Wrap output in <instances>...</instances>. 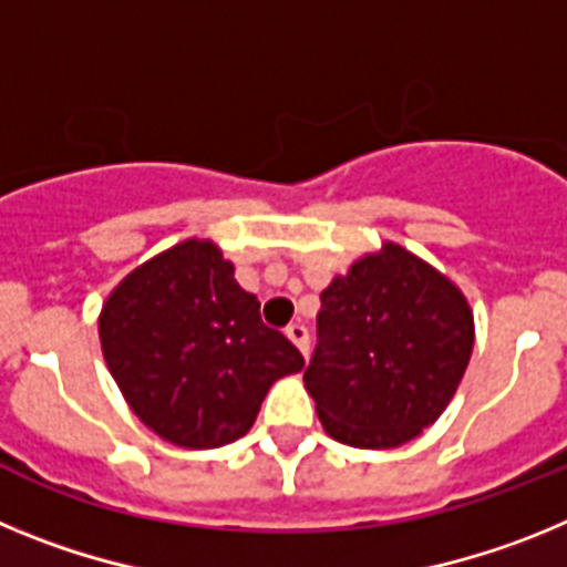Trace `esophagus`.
Wrapping results in <instances>:
<instances>
[{
    "label": "esophagus",
    "mask_w": 567,
    "mask_h": 567,
    "mask_svg": "<svg viewBox=\"0 0 567 567\" xmlns=\"http://www.w3.org/2000/svg\"><path fill=\"white\" fill-rule=\"evenodd\" d=\"M287 338L298 346L300 354L309 352V329L303 327V323H292V327H287Z\"/></svg>",
    "instance_id": "34e87169"
}]
</instances>
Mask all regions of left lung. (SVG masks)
Wrapping results in <instances>:
<instances>
[{
    "instance_id": "left-lung-1",
    "label": "left lung",
    "mask_w": 567,
    "mask_h": 567,
    "mask_svg": "<svg viewBox=\"0 0 567 567\" xmlns=\"http://www.w3.org/2000/svg\"><path fill=\"white\" fill-rule=\"evenodd\" d=\"M318 334L303 383L329 437L398 449L452 403L474 349V312L454 280L383 240L320 292Z\"/></svg>"
}]
</instances>
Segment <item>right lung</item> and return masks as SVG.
Returning <instances> with one entry per match:
<instances>
[{
	"instance_id": "add662e5",
	"label": "right lung",
	"mask_w": 567,
	"mask_h": 567,
	"mask_svg": "<svg viewBox=\"0 0 567 567\" xmlns=\"http://www.w3.org/2000/svg\"><path fill=\"white\" fill-rule=\"evenodd\" d=\"M99 340L135 417L195 452L244 437L275 380L303 369L209 238L135 267L104 300Z\"/></svg>"
}]
</instances>
